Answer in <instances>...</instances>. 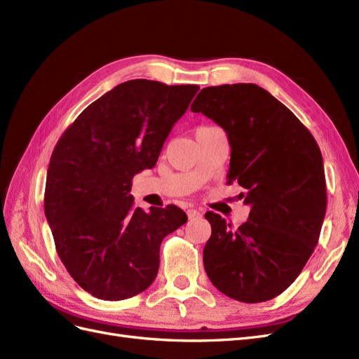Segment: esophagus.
Here are the masks:
<instances>
[{"mask_svg": "<svg viewBox=\"0 0 359 359\" xmlns=\"http://www.w3.org/2000/svg\"><path fill=\"white\" fill-rule=\"evenodd\" d=\"M187 215H189L190 220H194V219H199V217H201L202 214H201V211H198V210L190 208V210H187Z\"/></svg>", "mask_w": 359, "mask_h": 359, "instance_id": "1", "label": "esophagus"}]
</instances>
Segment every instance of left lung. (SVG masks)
<instances>
[{"label":"left lung","mask_w":359,"mask_h":359,"mask_svg":"<svg viewBox=\"0 0 359 359\" xmlns=\"http://www.w3.org/2000/svg\"><path fill=\"white\" fill-rule=\"evenodd\" d=\"M229 139L227 184L250 205L240 227L206 212L211 236L203 266L211 283L241 302H264L286 290L318 244L327 211L319 145L274 95L256 83L203 88L191 103Z\"/></svg>","instance_id":"obj_1"}]
</instances>
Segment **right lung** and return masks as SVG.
Returning a JSON list of instances; mask_svg holds the SVG:
<instances>
[{"mask_svg":"<svg viewBox=\"0 0 359 359\" xmlns=\"http://www.w3.org/2000/svg\"><path fill=\"white\" fill-rule=\"evenodd\" d=\"M198 85L133 79L91 103L53 149L45 214L58 256L83 290L104 301L132 298L153 283L160 244L187 222L175 205H133L132 180L156 166Z\"/></svg>","mask_w":359,"mask_h":359,"instance_id":"add662e5","label":"right lung"}]
</instances>
